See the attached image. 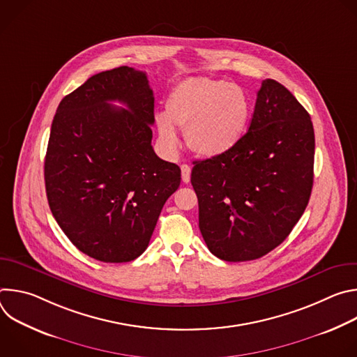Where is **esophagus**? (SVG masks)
Masks as SVG:
<instances>
[{
    "label": "esophagus",
    "instance_id": "34e87169",
    "mask_svg": "<svg viewBox=\"0 0 357 357\" xmlns=\"http://www.w3.org/2000/svg\"><path fill=\"white\" fill-rule=\"evenodd\" d=\"M181 172H182V181L185 183H189V181H190V167L188 164L181 165Z\"/></svg>",
    "mask_w": 357,
    "mask_h": 357
}]
</instances>
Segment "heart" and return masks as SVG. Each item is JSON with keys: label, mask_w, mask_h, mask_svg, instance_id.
Here are the masks:
<instances>
[{"label": "heart", "mask_w": 357, "mask_h": 357, "mask_svg": "<svg viewBox=\"0 0 357 357\" xmlns=\"http://www.w3.org/2000/svg\"><path fill=\"white\" fill-rule=\"evenodd\" d=\"M250 117V98L240 86L220 79L188 77L171 89L165 113L155 116V124L169 149L179 145L178 127L185 130L192 151L215 158L240 142Z\"/></svg>", "instance_id": "obj_1"}]
</instances>
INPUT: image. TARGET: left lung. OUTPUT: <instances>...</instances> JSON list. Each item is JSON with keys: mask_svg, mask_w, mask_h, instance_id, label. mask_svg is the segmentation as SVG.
<instances>
[{"mask_svg": "<svg viewBox=\"0 0 357 357\" xmlns=\"http://www.w3.org/2000/svg\"><path fill=\"white\" fill-rule=\"evenodd\" d=\"M314 155L308 112L281 83L266 79L240 142L225 155L193 162L199 229L211 252L250 261L280 245L310 202Z\"/></svg>", "mask_w": 357, "mask_h": 357, "instance_id": "1", "label": "left lung"}]
</instances>
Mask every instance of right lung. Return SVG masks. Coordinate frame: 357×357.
I'll return each instance as SVG.
<instances>
[{
  "instance_id": "add662e5",
  "label": "right lung",
  "mask_w": 357,
  "mask_h": 357,
  "mask_svg": "<svg viewBox=\"0 0 357 357\" xmlns=\"http://www.w3.org/2000/svg\"><path fill=\"white\" fill-rule=\"evenodd\" d=\"M154 121L146 75L128 66L91 76L59 103L45 157L46 196L63 233L91 259L139 257L179 188V167L151 145Z\"/></svg>"
}]
</instances>
